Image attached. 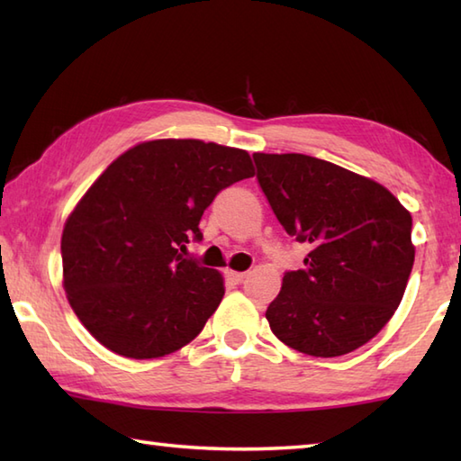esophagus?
I'll list each match as a JSON object with an SVG mask.
<instances>
[{"instance_id":"esophagus-1","label":"esophagus","mask_w":461,"mask_h":461,"mask_svg":"<svg viewBox=\"0 0 461 461\" xmlns=\"http://www.w3.org/2000/svg\"><path fill=\"white\" fill-rule=\"evenodd\" d=\"M228 279L231 283H236V285H240V283H243V279H246V273L241 271H228Z\"/></svg>"}]
</instances>
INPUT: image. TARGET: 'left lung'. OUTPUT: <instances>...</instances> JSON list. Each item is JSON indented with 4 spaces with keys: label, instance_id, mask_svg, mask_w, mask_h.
I'll return each instance as SVG.
<instances>
[{
    "label": "left lung",
    "instance_id": "8db88e82",
    "mask_svg": "<svg viewBox=\"0 0 461 461\" xmlns=\"http://www.w3.org/2000/svg\"><path fill=\"white\" fill-rule=\"evenodd\" d=\"M258 180L305 269L283 276L266 317L311 357L357 350L393 319L414 266L412 215L384 185L307 154L256 152Z\"/></svg>",
    "mask_w": 461,
    "mask_h": 461
}]
</instances>
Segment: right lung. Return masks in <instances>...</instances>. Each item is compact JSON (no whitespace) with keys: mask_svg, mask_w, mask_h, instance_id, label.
<instances>
[{"mask_svg":"<svg viewBox=\"0 0 461 461\" xmlns=\"http://www.w3.org/2000/svg\"><path fill=\"white\" fill-rule=\"evenodd\" d=\"M253 174L246 150L162 139L132 146L96 178L65 221L61 256L67 299L103 347L144 360L200 335L223 277L180 251L202 240L218 192Z\"/></svg>","mask_w":461,"mask_h":461,"instance_id":"right-lung-1","label":"right lung"}]
</instances>
